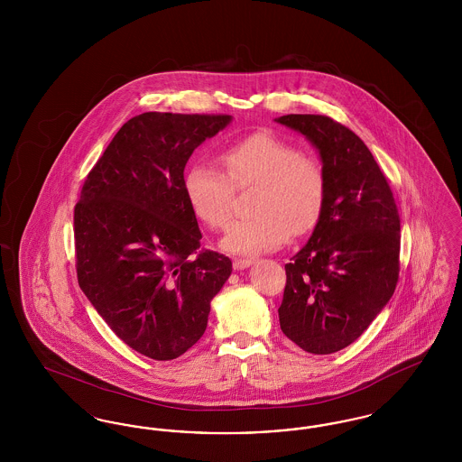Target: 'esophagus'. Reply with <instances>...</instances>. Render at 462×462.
Segmentation results:
<instances>
[{
    "label": "esophagus",
    "instance_id": "esophagus-1",
    "mask_svg": "<svg viewBox=\"0 0 462 462\" xmlns=\"http://www.w3.org/2000/svg\"><path fill=\"white\" fill-rule=\"evenodd\" d=\"M253 262L251 260H245V258H237V260H234V268L236 270H244V268H247V266H251Z\"/></svg>",
    "mask_w": 462,
    "mask_h": 462
}]
</instances>
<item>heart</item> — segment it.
Wrapping results in <instances>:
<instances>
[{
    "label": "heart",
    "instance_id": "1",
    "mask_svg": "<svg viewBox=\"0 0 462 462\" xmlns=\"http://www.w3.org/2000/svg\"><path fill=\"white\" fill-rule=\"evenodd\" d=\"M226 175L198 162L183 178L190 209L204 225L221 230L232 218L234 192L256 185L251 211L254 217L236 221L221 241L234 254H260L305 236L319 223L326 200V173L320 162L284 138L258 132L221 152Z\"/></svg>",
    "mask_w": 462,
    "mask_h": 462
}]
</instances>
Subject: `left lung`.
<instances>
[{
    "label": "left lung",
    "mask_w": 462,
    "mask_h": 462,
    "mask_svg": "<svg viewBox=\"0 0 462 462\" xmlns=\"http://www.w3.org/2000/svg\"><path fill=\"white\" fill-rule=\"evenodd\" d=\"M275 121L305 134L326 173L322 215L286 264L281 329L305 352L329 355L358 339L393 296L400 217L386 178L352 130L315 114Z\"/></svg>",
    "instance_id": "obj_1"
}]
</instances>
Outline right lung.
I'll list each match as a JSON object with an SVG mask.
<instances>
[{
	"instance_id": "right-lung-1",
	"label": "right lung",
	"mask_w": 462,
	"mask_h": 462,
	"mask_svg": "<svg viewBox=\"0 0 462 462\" xmlns=\"http://www.w3.org/2000/svg\"><path fill=\"white\" fill-rule=\"evenodd\" d=\"M232 116L143 112L116 133L74 208L78 282L134 352L173 360L208 326L232 262L199 251L202 234L183 192L199 145Z\"/></svg>"
}]
</instances>
